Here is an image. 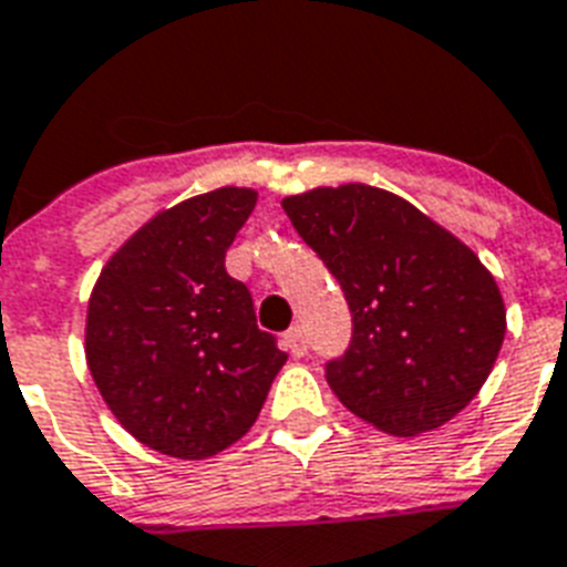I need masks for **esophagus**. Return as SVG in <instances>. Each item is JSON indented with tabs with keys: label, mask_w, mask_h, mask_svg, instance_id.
<instances>
[{
	"label": "esophagus",
	"mask_w": 567,
	"mask_h": 567,
	"mask_svg": "<svg viewBox=\"0 0 567 567\" xmlns=\"http://www.w3.org/2000/svg\"><path fill=\"white\" fill-rule=\"evenodd\" d=\"M287 349L296 359L308 355V331H305V326H292V329L287 331Z\"/></svg>",
	"instance_id": "obj_1"
}]
</instances>
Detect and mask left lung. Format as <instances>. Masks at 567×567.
Returning <instances> with one entry per match:
<instances>
[{
    "label": "left lung",
    "instance_id": "obj_1",
    "mask_svg": "<svg viewBox=\"0 0 567 567\" xmlns=\"http://www.w3.org/2000/svg\"><path fill=\"white\" fill-rule=\"evenodd\" d=\"M280 206L349 301L352 340L326 364L340 403L391 436L454 419L505 340L502 292L472 248L382 187H313Z\"/></svg>",
    "mask_w": 567,
    "mask_h": 567
}]
</instances>
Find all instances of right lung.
<instances>
[{
    "mask_svg": "<svg viewBox=\"0 0 567 567\" xmlns=\"http://www.w3.org/2000/svg\"><path fill=\"white\" fill-rule=\"evenodd\" d=\"M254 206L257 190L218 187L157 212L106 259L89 299L101 398L134 440L178 461L241 440L287 361L224 268Z\"/></svg>",
    "mask_w": 567,
    "mask_h": 567,
    "instance_id": "obj_1",
    "label": "right lung"
}]
</instances>
